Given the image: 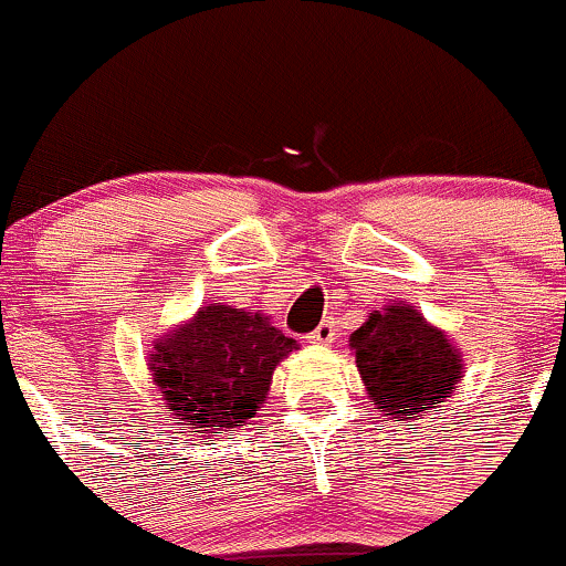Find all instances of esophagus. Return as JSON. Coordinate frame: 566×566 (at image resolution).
Returning a JSON list of instances; mask_svg holds the SVG:
<instances>
[{"instance_id": "34e87169", "label": "esophagus", "mask_w": 566, "mask_h": 566, "mask_svg": "<svg viewBox=\"0 0 566 566\" xmlns=\"http://www.w3.org/2000/svg\"><path fill=\"white\" fill-rule=\"evenodd\" d=\"M334 336H336V323L334 319H323V323H319L310 334V342H315V345H328V342H334Z\"/></svg>"}]
</instances>
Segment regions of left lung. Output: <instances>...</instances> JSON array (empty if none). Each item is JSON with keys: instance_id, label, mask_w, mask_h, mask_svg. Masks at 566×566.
Segmentation results:
<instances>
[{"instance_id": "1", "label": "left lung", "mask_w": 566, "mask_h": 566, "mask_svg": "<svg viewBox=\"0 0 566 566\" xmlns=\"http://www.w3.org/2000/svg\"><path fill=\"white\" fill-rule=\"evenodd\" d=\"M350 347L369 402L402 424L441 408L462 378L458 347L410 304L373 312Z\"/></svg>"}]
</instances>
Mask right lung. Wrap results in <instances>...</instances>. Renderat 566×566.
<instances>
[{
  "mask_svg": "<svg viewBox=\"0 0 566 566\" xmlns=\"http://www.w3.org/2000/svg\"><path fill=\"white\" fill-rule=\"evenodd\" d=\"M293 350V336L260 312L208 304L156 342L153 384L177 424L191 432L232 430L265 405L273 369Z\"/></svg>",
  "mask_w": 566,
  "mask_h": 566,
  "instance_id": "right-lung-1",
  "label": "right lung"
}]
</instances>
